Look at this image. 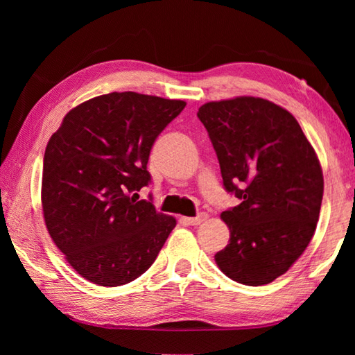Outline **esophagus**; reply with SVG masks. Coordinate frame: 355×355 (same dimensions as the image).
<instances>
[{"label":"esophagus","mask_w":355,"mask_h":355,"mask_svg":"<svg viewBox=\"0 0 355 355\" xmlns=\"http://www.w3.org/2000/svg\"><path fill=\"white\" fill-rule=\"evenodd\" d=\"M183 220H184L187 224H189V225H198V224L205 223V221L207 220V214L201 212V214H198L197 216H186V218H183Z\"/></svg>","instance_id":"34e87169"}]
</instances>
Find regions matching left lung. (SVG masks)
<instances>
[{"label": "left lung", "instance_id": "left-lung-1", "mask_svg": "<svg viewBox=\"0 0 355 355\" xmlns=\"http://www.w3.org/2000/svg\"><path fill=\"white\" fill-rule=\"evenodd\" d=\"M220 162L230 241L215 254L225 276L258 286L284 275L314 235L323 197L319 158L288 111L261 97L205 103L197 112Z\"/></svg>", "mask_w": 355, "mask_h": 355}]
</instances>
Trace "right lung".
Instances as JSON below:
<instances>
[{
  "instance_id": "add662e5",
  "label": "right lung",
  "mask_w": 355,
  "mask_h": 355,
  "mask_svg": "<svg viewBox=\"0 0 355 355\" xmlns=\"http://www.w3.org/2000/svg\"><path fill=\"white\" fill-rule=\"evenodd\" d=\"M183 101L132 92L97 96L73 108L44 154L42 210L53 243L87 281L119 286L153 266L175 227L149 200L155 139Z\"/></svg>"
}]
</instances>
